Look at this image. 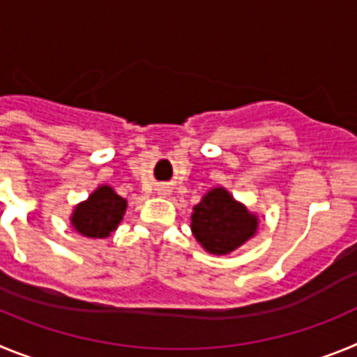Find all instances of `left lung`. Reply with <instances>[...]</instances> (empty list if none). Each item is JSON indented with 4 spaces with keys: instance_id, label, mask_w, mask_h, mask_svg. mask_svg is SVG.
Masks as SVG:
<instances>
[{
    "instance_id": "left-lung-1",
    "label": "left lung",
    "mask_w": 357,
    "mask_h": 357,
    "mask_svg": "<svg viewBox=\"0 0 357 357\" xmlns=\"http://www.w3.org/2000/svg\"><path fill=\"white\" fill-rule=\"evenodd\" d=\"M259 220L236 202L225 188H214L202 197L191 214V230L209 254L225 255L254 238Z\"/></svg>"
}]
</instances>
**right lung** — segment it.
<instances>
[{
	"mask_svg": "<svg viewBox=\"0 0 357 357\" xmlns=\"http://www.w3.org/2000/svg\"><path fill=\"white\" fill-rule=\"evenodd\" d=\"M125 211L127 200L119 197L110 185H100L87 200L73 209L71 225L85 238L102 239L118 229Z\"/></svg>",
	"mask_w": 357,
	"mask_h": 357,
	"instance_id": "1",
	"label": "right lung"
}]
</instances>
